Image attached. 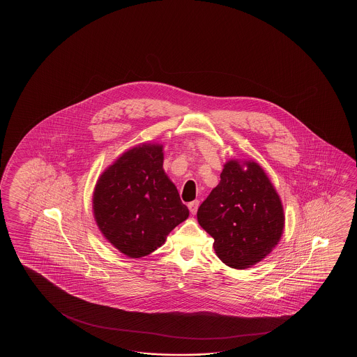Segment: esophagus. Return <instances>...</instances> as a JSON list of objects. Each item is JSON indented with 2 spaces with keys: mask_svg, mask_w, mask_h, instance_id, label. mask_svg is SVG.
Wrapping results in <instances>:
<instances>
[{
  "mask_svg": "<svg viewBox=\"0 0 357 357\" xmlns=\"http://www.w3.org/2000/svg\"><path fill=\"white\" fill-rule=\"evenodd\" d=\"M199 204H200V202L199 200H194V202H191L189 203V209L191 214H195L197 212V208H199Z\"/></svg>",
  "mask_w": 357,
  "mask_h": 357,
  "instance_id": "esophagus-1",
  "label": "esophagus"
}]
</instances>
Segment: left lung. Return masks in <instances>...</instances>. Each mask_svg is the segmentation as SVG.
Instances as JSON below:
<instances>
[{
	"mask_svg": "<svg viewBox=\"0 0 357 357\" xmlns=\"http://www.w3.org/2000/svg\"><path fill=\"white\" fill-rule=\"evenodd\" d=\"M197 215L199 225L214 238L217 257L235 269L261 261L280 243L284 228L280 195L264 169L252 160H228L220 183Z\"/></svg>",
	"mask_w": 357,
	"mask_h": 357,
	"instance_id": "1",
	"label": "left lung"
}]
</instances>
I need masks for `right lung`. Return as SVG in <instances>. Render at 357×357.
I'll list each match as a JSON object with an SVG mask.
<instances>
[{
	"instance_id": "obj_1",
	"label": "right lung",
	"mask_w": 357,
	"mask_h": 357,
	"mask_svg": "<svg viewBox=\"0 0 357 357\" xmlns=\"http://www.w3.org/2000/svg\"><path fill=\"white\" fill-rule=\"evenodd\" d=\"M93 213L108 243L129 258H143L162 246L189 217L165 174L163 145H137L114 160L97 181Z\"/></svg>"
}]
</instances>
